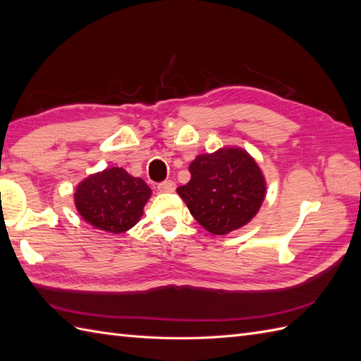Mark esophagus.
Masks as SVG:
<instances>
[{
	"label": "esophagus",
	"mask_w": 361,
	"mask_h": 361,
	"mask_svg": "<svg viewBox=\"0 0 361 361\" xmlns=\"http://www.w3.org/2000/svg\"><path fill=\"white\" fill-rule=\"evenodd\" d=\"M176 188V183L173 180H164L161 183H157V190L161 192H171Z\"/></svg>",
	"instance_id": "34e87169"
}]
</instances>
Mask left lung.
Masks as SVG:
<instances>
[{
	"label": "left lung",
	"mask_w": 361,
	"mask_h": 361,
	"mask_svg": "<svg viewBox=\"0 0 361 361\" xmlns=\"http://www.w3.org/2000/svg\"><path fill=\"white\" fill-rule=\"evenodd\" d=\"M191 179L178 188L196 221L213 234L248 224L265 197L259 165L240 148L200 154L188 166Z\"/></svg>",
	"instance_id": "8db88e82"
}]
</instances>
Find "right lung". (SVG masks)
I'll return each mask as SVG.
<instances>
[{
  "label": "right lung",
  "mask_w": 361,
  "mask_h": 361,
  "mask_svg": "<svg viewBox=\"0 0 361 361\" xmlns=\"http://www.w3.org/2000/svg\"><path fill=\"white\" fill-rule=\"evenodd\" d=\"M150 196L152 190L142 179L113 166L79 183L75 204L84 221L119 234L136 225Z\"/></svg>",
  "instance_id": "add662e5"
}]
</instances>
